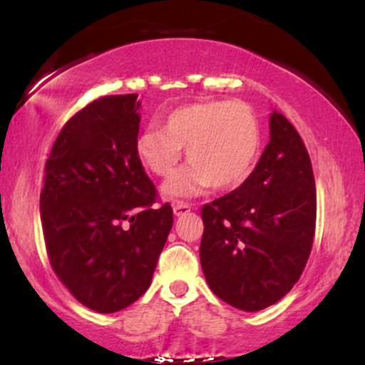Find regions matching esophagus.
<instances>
[{
    "instance_id": "obj_1",
    "label": "esophagus",
    "mask_w": 365,
    "mask_h": 365,
    "mask_svg": "<svg viewBox=\"0 0 365 365\" xmlns=\"http://www.w3.org/2000/svg\"><path fill=\"white\" fill-rule=\"evenodd\" d=\"M173 209H174V214H176V216H184V214H187L189 211H191V204L176 202L173 206Z\"/></svg>"
}]
</instances>
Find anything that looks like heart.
<instances>
[{
  "instance_id": "1",
  "label": "heart",
  "mask_w": 365,
  "mask_h": 365,
  "mask_svg": "<svg viewBox=\"0 0 365 365\" xmlns=\"http://www.w3.org/2000/svg\"><path fill=\"white\" fill-rule=\"evenodd\" d=\"M261 144V123L249 104L214 99L174 108L163 118L161 129L139 134L136 154L154 176L169 179L186 148L191 166L168 184L166 192L189 196L207 186L241 187L256 168Z\"/></svg>"
}]
</instances>
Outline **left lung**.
<instances>
[{"instance_id":"1","label":"left lung","mask_w":365,"mask_h":365,"mask_svg":"<svg viewBox=\"0 0 365 365\" xmlns=\"http://www.w3.org/2000/svg\"><path fill=\"white\" fill-rule=\"evenodd\" d=\"M269 129L271 139L251 178L201 209L199 257L209 287L247 312L291 291L316 234V181L302 138L276 109Z\"/></svg>"}]
</instances>
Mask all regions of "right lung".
<instances>
[{
	"mask_svg": "<svg viewBox=\"0 0 365 365\" xmlns=\"http://www.w3.org/2000/svg\"><path fill=\"white\" fill-rule=\"evenodd\" d=\"M138 94L94 99L59 131L39 196L49 264L83 306L109 314L151 284L173 227L136 154Z\"/></svg>",
	"mask_w": 365,
	"mask_h": 365,
	"instance_id": "1",
	"label": "right lung"
}]
</instances>
